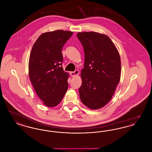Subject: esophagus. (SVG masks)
<instances>
[{
    "label": "esophagus",
    "mask_w": 152,
    "mask_h": 152,
    "mask_svg": "<svg viewBox=\"0 0 152 152\" xmlns=\"http://www.w3.org/2000/svg\"><path fill=\"white\" fill-rule=\"evenodd\" d=\"M79 70H78V69H76L75 71L71 72H70V75H71V76H75L79 75Z\"/></svg>",
    "instance_id": "1"
}]
</instances>
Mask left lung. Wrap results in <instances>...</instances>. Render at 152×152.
I'll list each match as a JSON object with an SVG mask.
<instances>
[{
  "label": "left lung",
  "instance_id": "1",
  "mask_svg": "<svg viewBox=\"0 0 152 152\" xmlns=\"http://www.w3.org/2000/svg\"><path fill=\"white\" fill-rule=\"evenodd\" d=\"M85 53L79 88L81 102L97 109L112 99L121 76V60L115 44L108 36L95 32H79Z\"/></svg>",
  "mask_w": 152,
  "mask_h": 152
}]
</instances>
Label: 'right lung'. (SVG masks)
Returning a JSON list of instances; mask_svg holds the SVG:
<instances>
[{
    "label": "right lung",
    "instance_id": "add662e5",
    "mask_svg": "<svg viewBox=\"0 0 152 152\" xmlns=\"http://www.w3.org/2000/svg\"><path fill=\"white\" fill-rule=\"evenodd\" d=\"M72 32L56 30L42 34L34 44L28 69L31 83L44 104L54 107L61 101L68 88V73L62 67V48Z\"/></svg>",
    "mask_w": 152,
    "mask_h": 152
}]
</instances>
